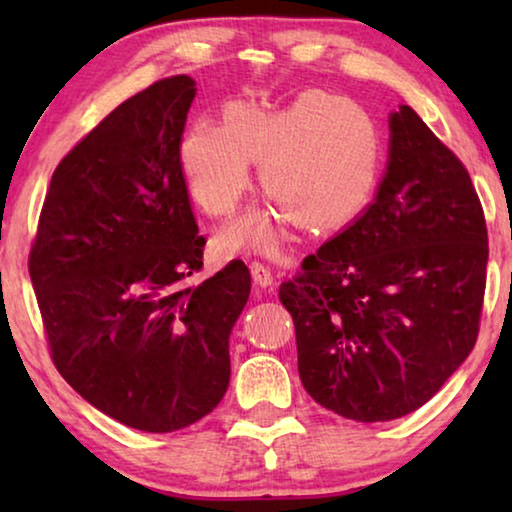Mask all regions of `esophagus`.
I'll list each match as a JSON object with an SVG mask.
<instances>
[{
    "instance_id": "esophagus-1",
    "label": "esophagus",
    "mask_w": 512,
    "mask_h": 512,
    "mask_svg": "<svg viewBox=\"0 0 512 512\" xmlns=\"http://www.w3.org/2000/svg\"><path fill=\"white\" fill-rule=\"evenodd\" d=\"M250 275H253V282L257 284V287H262V289L273 287V282H275L273 271L266 264H262V262L250 264Z\"/></svg>"
}]
</instances>
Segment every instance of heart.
Masks as SVG:
<instances>
[{
    "mask_svg": "<svg viewBox=\"0 0 512 512\" xmlns=\"http://www.w3.org/2000/svg\"><path fill=\"white\" fill-rule=\"evenodd\" d=\"M259 161L268 203L219 232L223 255L275 253L293 223L309 235L345 228L375 196L384 149L368 110L325 90L302 92L277 110L230 103L223 124L194 121L178 146L187 192L210 216L237 210L250 187V162Z\"/></svg>",
    "mask_w": 512,
    "mask_h": 512,
    "instance_id": "1",
    "label": "heart"
}]
</instances>
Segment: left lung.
Wrapping results in <instances>:
<instances>
[{"mask_svg":"<svg viewBox=\"0 0 512 512\" xmlns=\"http://www.w3.org/2000/svg\"><path fill=\"white\" fill-rule=\"evenodd\" d=\"M388 126L375 201L280 287L302 386L357 422L402 418L454 375L479 336L488 266L463 162L409 106Z\"/></svg>","mask_w":512,"mask_h":512,"instance_id":"8db88e82","label":"left lung"}]
</instances>
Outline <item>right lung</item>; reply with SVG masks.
<instances>
[{
  "label": "right lung",
  "instance_id": "obj_1",
  "mask_svg": "<svg viewBox=\"0 0 512 512\" xmlns=\"http://www.w3.org/2000/svg\"><path fill=\"white\" fill-rule=\"evenodd\" d=\"M194 97V79L171 76L92 128L51 176L29 255L60 375L151 433L185 429L223 400L250 296L241 259L187 284L205 248L178 164Z\"/></svg>",
  "mask_w": 512,
  "mask_h": 512
}]
</instances>
